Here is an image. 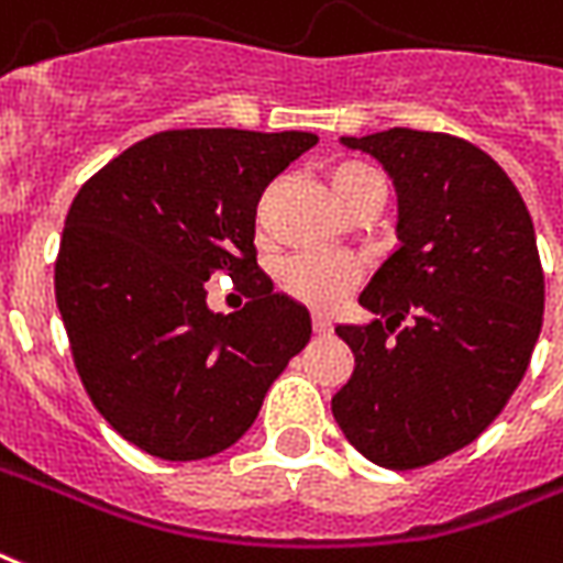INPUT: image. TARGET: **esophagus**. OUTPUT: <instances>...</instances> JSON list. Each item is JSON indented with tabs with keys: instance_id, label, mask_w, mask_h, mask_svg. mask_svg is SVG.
<instances>
[{
	"instance_id": "1",
	"label": "esophagus",
	"mask_w": 563,
	"mask_h": 563,
	"mask_svg": "<svg viewBox=\"0 0 563 563\" xmlns=\"http://www.w3.org/2000/svg\"><path fill=\"white\" fill-rule=\"evenodd\" d=\"M313 331L319 336H328V334H331V331H334V324H331V319H328V316H324V313H316L313 316Z\"/></svg>"
}]
</instances>
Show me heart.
I'll return each instance as SVG.
<instances>
[{"mask_svg": "<svg viewBox=\"0 0 563 563\" xmlns=\"http://www.w3.org/2000/svg\"><path fill=\"white\" fill-rule=\"evenodd\" d=\"M328 181H331V190L340 199V206L352 202L366 187L385 185L376 166L364 164V161H340L331 166ZM265 206H268V199L262 202V214H265ZM357 277H361L357 262L345 260V256H324V253H298V256L280 262V268H277V286L283 292L310 303V307H328V303L340 301L355 286Z\"/></svg>", "mask_w": 563, "mask_h": 563, "instance_id": "b5f03b06", "label": "heart"}]
</instances>
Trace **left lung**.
I'll return each instance as SVG.
<instances>
[{
  "mask_svg": "<svg viewBox=\"0 0 563 563\" xmlns=\"http://www.w3.org/2000/svg\"><path fill=\"white\" fill-rule=\"evenodd\" d=\"M343 145L394 178L399 247L357 298L387 322L336 328L355 373L331 411L355 451L406 472L501 415L540 336L543 268L519 190L468 140L390 128Z\"/></svg>",
  "mask_w": 563,
  "mask_h": 563,
  "instance_id": "1",
  "label": "left lung"
}]
</instances>
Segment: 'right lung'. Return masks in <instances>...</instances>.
<instances>
[{
    "instance_id": "right-lung-1",
    "label": "right lung",
    "mask_w": 563,
    "mask_h": 563,
    "mask_svg": "<svg viewBox=\"0 0 563 563\" xmlns=\"http://www.w3.org/2000/svg\"><path fill=\"white\" fill-rule=\"evenodd\" d=\"M316 133L161 131L98 169L70 202L56 303L74 366L103 420L157 460L227 451L303 345L307 307L256 265V206ZM233 277L249 303L207 307Z\"/></svg>"
}]
</instances>
